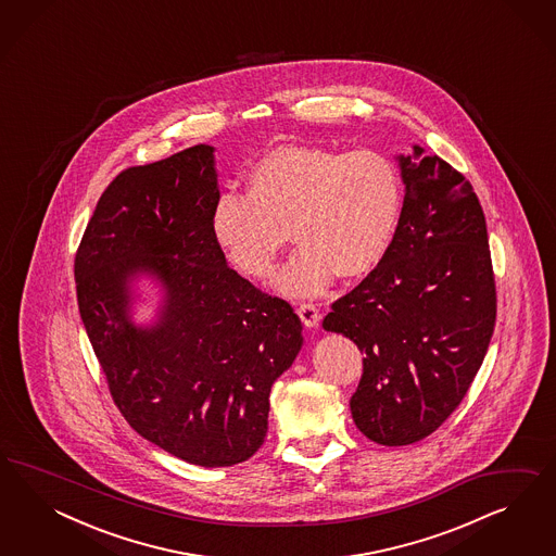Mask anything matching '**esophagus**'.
<instances>
[{
	"mask_svg": "<svg viewBox=\"0 0 556 556\" xmlns=\"http://www.w3.org/2000/svg\"><path fill=\"white\" fill-rule=\"evenodd\" d=\"M298 316L302 318L303 324L307 328H316L320 324V309L314 303H300L298 305Z\"/></svg>",
	"mask_w": 556,
	"mask_h": 556,
	"instance_id": "1",
	"label": "esophagus"
}]
</instances>
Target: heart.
I'll return each instance as SVG.
<instances>
[{
	"instance_id": "b5f03b06",
	"label": "heart",
	"mask_w": 556,
	"mask_h": 556,
	"mask_svg": "<svg viewBox=\"0 0 556 556\" xmlns=\"http://www.w3.org/2000/svg\"><path fill=\"white\" fill-rule=\"evenodd\" d=\"M402 181L375 151L281 147L247 175V195L222 193L212 235L244 275L267 279L289 230L300 244L277 277L287 298H312L337 275L358 279L389 253L402 218Z\"/></svg>"
}]
</instances>
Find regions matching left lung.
Masks as SVG:
<instances>
[{"instance_id": "left-lung-1", "label": "left lung", "mask_w": 556, "mask_h": 556, "mask_svg": "<svg viewBox=\"0 0 556 556\" xmlns=\"http://www.w3.org/2000/svg\"><path fill=\"white\" fill-rule=\"evenodd\" d=\"M397 161L405 198L389 253L321 324L365 354L351 412L383 446L418 442L455 412L497 314L488 226L471 184L421 147Z\"/></svg>"}]
</instances>
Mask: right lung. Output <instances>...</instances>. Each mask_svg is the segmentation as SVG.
I'll return each instance as SVG.
<instances>
[{"label":"right lung","mask_w":556,"mask_h":556,"mask_svg":"<svg viewBox=\"0 0 556 556\" xmlns=\"http://www.w3.org/2000/svg\"><path fill=\"white\" fill-rule=\"evenodd\" d=\"M214 149L122 170L75 254L77 303L122 416L168 455L232 467L261 448L269 393L302 349L293 307L226 265L212 235ZM164 287L160 320L136 327L129 283Z\"/></svg>","instance_id":"add662e5"}]
</instances>
